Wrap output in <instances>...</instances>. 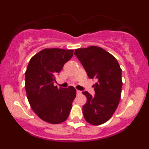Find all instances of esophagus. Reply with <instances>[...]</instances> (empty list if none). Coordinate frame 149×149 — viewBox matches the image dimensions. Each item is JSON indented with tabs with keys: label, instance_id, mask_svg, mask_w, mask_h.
I'll list each match as a JSON object with an SVG mask.
<instances>
[{
	"label": "esophagus",
	"instance_id": "esophagus-1",
	"mask_svg": "<svg viewBox=\"0 0 149 149\" xmlns=\"http://www.w3.org/2000/svg\"><path fill=\"white\" fill-rule=\"evenodd\" d=\"M76 93H77V95H80V94L81 93V92L79 91V90H76Z\"/></svg>",
	"mask_w": 149,
	"mask_h": 149
}]
</instances>
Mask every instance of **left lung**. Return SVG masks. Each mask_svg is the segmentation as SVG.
I'll return each mask as SVG.
<instances>
[{
    "instance_id": "8db88e82",
    "label": "left lung",
    "mask_w": 149,
    "mask_h": 149,
    "mask_svg": "<svg viewBox=\"0 0 149 149\" xmlns=\"http://www.w3.org/2000/svg\"><path fill=\"white\" fill-rule=\"evenodd\" d=\"M74 54L88 77L96 79L95 95L83 92L87 102L83 107L85 120L92 125L103 124L111 118L118 106L122 90V70L116 59L97 46L75 49Z\"/></svg>"
}]
</instances>
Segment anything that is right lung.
<instances>
[{"label":"right lung","instance_id":"1","mask_svg":"<svg viewBox=\"0 0 149 149\" xmlns=\"http://www.w3.org/2000/svg\"><path fill=\"white\" fill-rule=\"evenodd\" d=\"M73 49L45 48L31 57L25 72V90L35 113L45 122L59 124L69 117L76 95L73 86L58 88L55 76L73 57Z\"/></svg>","mask_w":149,"mask_h":149}]
</instances>
